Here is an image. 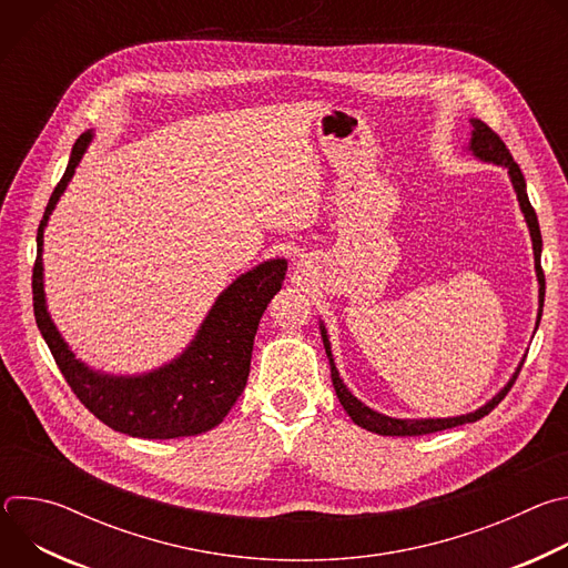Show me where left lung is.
I'll return each instance as SVG.
<instances>
[{
    "label": "left lung",
    "instance_id": "left-lung-1",
    "mask_svg": "<svg viewBox=\"0 0 568 568\" xmlns=\"http://www.w3.org/2000/svg\"><path fill=\"white\" fill-rule=\"evenodd\" d=\"M471 139H469V150L474 152V156H478L480 161H488V164H497V166H504L508 169V175H510V182L515 186V193H517V200H519V206L524 211V217H526V224L530 229V237H532V252H535V270H537V281H539V314H537V326H539V318H541V310H544V272H541V233H539V222H537V213L528 200V193H526V180L521 175V169L515 164V159L510 154V150L506 148V143L501 141V136L490 128L485 125L480 119H471ZM321 337H323V346H326V355L331 359V377H333V386L337 390V397L342 402V407L346 409V414L353 418L355 425L364 427L366 432H373V434H379V436H425V434H436V432H443V429H452V427H458V425H465V423H476L480 420L483 416H488L497 404L508 395V390L513 388V384L517 382V375L521 371L524 364H519L517 373L513 375V379L488 402L483 404L480 409H476L474 414H465V416H456V418H423V420H399V418H388L384 414H377L373 409H368L364 402H359L344 384V379L339 377V371L335 366V359H333V351H331V342H328V335H326V328H323L321 323Z\"/></svg>",
    "mask_w": 568,
    "mask_h": 568
}]
</instances>
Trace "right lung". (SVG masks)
<instances>
[{
    "label": "right lung",
    "instance_id": "right-lung-1",
    "mask_svg": "<svg viewBox=\"0 0 568 568\" xmlns=\"http://www.w3.org/2000/svg\"><path fill=\"white\" fill-rule=\"evenodd\" d=\"M92 132L75 141L67 171L53 189L38 226L33 312L38 328L75 397L108 427L134 438L197 436L224 420L245 390L261 316L281 290L287 263L267 261L235 278L213 303L191 346L171 364L145 375L116 377L92 371L69 351L44 303L42 235L47 220L83 159Z\"/></svg>",
    "mask_w": 568,
    "mask_h": 568
}]
</instances>
